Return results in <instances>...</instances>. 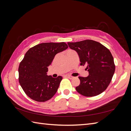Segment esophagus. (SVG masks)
<instances>
[{"instance_id":"esophagus-1","label":"esophagus","mask_w":131,"mask_h":131,"mask_svg":"<svg viewBox=\"0 0 131 131\" xmlns=\"http://www.w3.org/2000/svg\"><path fill=\"white\" fill-rule=\"evenodd\" d=\"M65 77H66V78H69V79H73V77H72V76H71V75H68V74H67V75H65Z\"/></svg>"}]
</instances>
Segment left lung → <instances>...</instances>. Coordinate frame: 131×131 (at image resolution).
I'll return each mask as SVG.
<instances>
[{
	"label": "left lung",
	"instance_id": "8db88e82",
	"mask_svg": "<svg viewBox=\"0 0 131 131\" xmlns=\"http://www.w3.org/2000/svg\"><path fill=\"white\" fill-rule=\"evenodd\" d=\"M71 49L78 53L80 64L86 65L87 77H79L80 84L75 89L86 97L102 93L112 80L115 70L114 58L110 51L101 43L92 40L68 42Z\"/></svg>",
	"mask_w": 131,
	"mask_h": 131
}]
</instances>
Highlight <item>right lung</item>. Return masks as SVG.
<instances>
[{"instance_id":"add662e5","label":"right lung","mask_w":131,"mask_h":131,"mask_svg":"<svg viewBox=\"0 0 131 131\" xmlns=\"http://www.w3.org/2000/svg\"><path fill=\"white\" fill-rule=\"evenodd\" d=\"M68 47L64 42H45L28 50L19 66L18 80L29 98L43 102L49 100L56 93L62 77L54 78L47 75L48 67L55 55Z\"/></svg>"}]
</instances>
